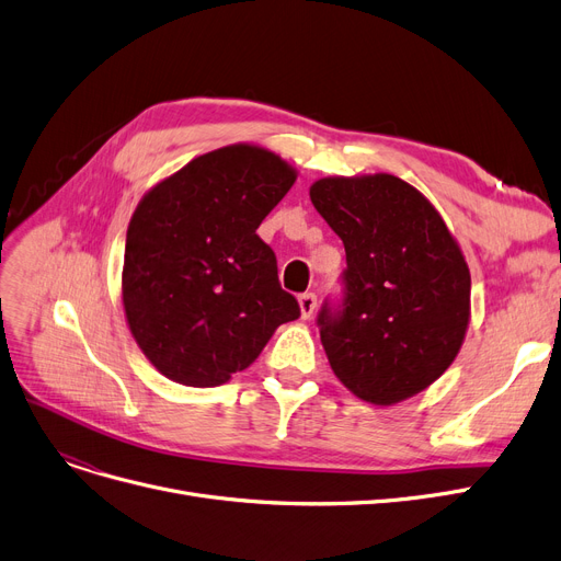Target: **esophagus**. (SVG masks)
<instances>
[{
  "instance_id": "obj_1",
  "label": "esophagus",
  "mask_w": 561,
  "mask_h": 561,
  "mask_svg": "<svg viewBox=\"0 0 561 561\" xmlns=\"http://www.w3.org/2000/svg\"><path fill=\"white\" fill-rule=\"evenodd\" d=\"M316 308H318V297L316 295L306 293V295L299 297V310H301V318L304 320L312 318V312H316Z\"/></svg>"
}]
</instances>
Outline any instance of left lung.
Here are the masks:
<instances>
[{"mask_svg":"<svg viewBox=\"0 0 561 561\" xmlns=\"http://www.w3.org/2000/svg\"><path fill=\"white\" fill-rule=\"evenodd\" d=\"M310 203L343 239L345 308L318 318L333 375L370 405L428 389L454 364L469 327L460 243L433 203L400 176H322Z\"/></svg>","mask_w":561,"mask_h":561,"instance_id":"left-lung-1","label":"left lung"}]
</instances>
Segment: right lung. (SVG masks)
<instances>
[{
	"label": "right lung",
	"mask_w": 561,
	"mask_h": 561,
	"mask_svg": "<svg viewBox=\"0 0 561 561\" xmlns=\"http://www.w3.org/2000/svg\"><path fill=\"white\" fill-rule=\"evenodd\" d=\"M272 149L237 142L195 156L130 216L122 268L126 324L151 366L184 387H218L299 318L276 255L255 234L297 182Z\"/></svg>",
	"instance_id": "add662e5"
}]
</instances>
